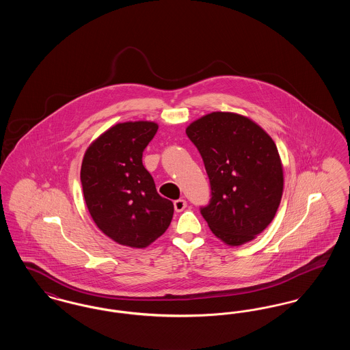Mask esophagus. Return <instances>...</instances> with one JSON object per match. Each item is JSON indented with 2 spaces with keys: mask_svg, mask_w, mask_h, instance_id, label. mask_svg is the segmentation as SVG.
<instances>
[{
  "mask_svg": "<svg viewBox=\"0 0 350 350\" xmlns=\"http://www.w3.org/2000/svg\"><path fill=\"white\" fill-rule=\"evenodd\" d=\"M173 204H174V210L177 211V213H181L183 211V208L186 207V200H183V198H180V200H174L173 202Z\"/></svg>",
  "mask_w": 350,
  "mask_h": 350,
  "instance_id": "obj_1",
  "label": "esophagus"
}]
</instances>
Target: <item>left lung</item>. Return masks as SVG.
<instances>
[{
	"label": "left lung",
	"instance_id": "left-lung-1",
	"mask_svg": "<svg viewBox=\"0 0 350 350\" xmlns=\"http://www.w3.org/2000/svg\"><path fill=\"white\" fill-rule=\"evenodd\" d=\"M206 167L211 200L200 214L210 230L236 247L271 223L283 191V169L273 139L250 118L215 111L186 129Z\"/></svg>",
	"mask_w": 350,
	"mask_h": 350
}]
</instances>
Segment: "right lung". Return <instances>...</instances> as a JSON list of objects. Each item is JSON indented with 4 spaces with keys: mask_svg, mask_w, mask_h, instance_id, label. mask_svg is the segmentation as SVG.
Masks as SVG:
<instances>
[{
    "mask_svg": "<svg viewBox=\"0 0 350 350\" xmlns=\"http://www.w3.org/2000/svg\"><path fill=\"white\" fill-rule=\"evenodd\" d=\"M157 129L147 120L118 123L83 154L80 176L86 207L100 231L120 245L148 247L173 217L172 200L157 193L142 161Z\"/></svg>",
    "mask_w": 350,
    "mask_h": 350,
    "instance_id": "right-lung-1",
    "label": "right lung"
}]
</instances>
